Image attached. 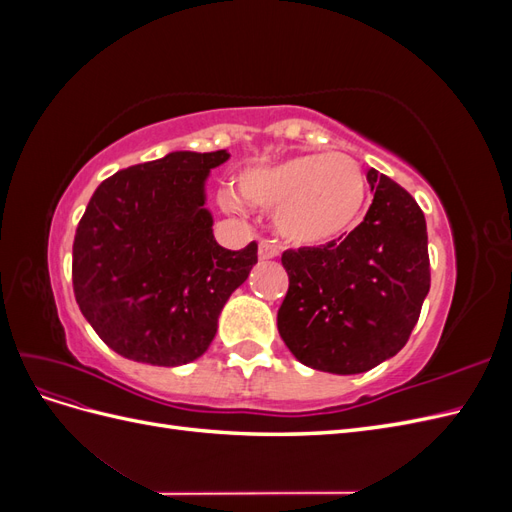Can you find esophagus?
<instances>
[{
    "label": "esophagus",
    "mask_w": 512,
    "mask_h": 512,
    "mask_svg": "<svg viewBox=\"0 0 512 512\" xmlns=\"http://www.w3.org/2000/svg\"><path fill=\"white\" fill-rule=\"evenodd\" d=\"M280 256V247H277L275 243L271 241H262L258 245V258L260 260H271V258H277Z\"/></svg>",
    "instance_id": "esophagus-1"
}]
</instances>
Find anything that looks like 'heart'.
<instances>
[{
    "label": "heart",
    "instance_id": "heart-1",
    "mask_svg": "<svg viewBox=\"0 0 512 512\" xmlns=\"http://www.w3.org/2000/svg\"><path fill=\"white\" fill-rule=\"evenodd\" d=\"M237 192L250 207L275 211V226L288 241L320 245L356 226L367 185L361 166L346 153H309L245 168ZM220 203L230 213L241 211L232 192H222Z\"/></svg>",
    "mask_w": 512,
    "mask_h": 512
}]
</instances>
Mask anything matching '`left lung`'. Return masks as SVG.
<instances>
[{
  "mask_svg": "<svg viewBox=\"0 0 512 512\" xmlns=\"http://www.w3.org/2000/svg\"><path fill=\"white\" fill-rule=\"evenodd\" d=\"M367 181L374 203L350 235L282 254L277 331L301 363L331 374H361L404 348L431 284L421 207L376 168Z\"/></svg>",
  "mask_w": 512,
  "mask_h": 512,
  "instance_id": "obj_1",
  "label": "left lung"
}]
</instances>
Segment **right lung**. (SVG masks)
I'll use <instances>...</instances> for the list:
<instances>
[{"instance_id":"right-lung-1","label":"right lung","mask_w":512,"mask_h":512,"mask_svg":"<svg viewBox=\"0 0 512 512\" xmlns=\"http://www.w3.org/2000/svg\"><path fill=\"white\" fill-rule=\"evenodd\" d=\"M228 153L175 151L104 179L72 245V288L102 342L126 359L175 367L203 354L224 303L258 262L213 237L209 170Z\"/></svg>"}]
</instances>
